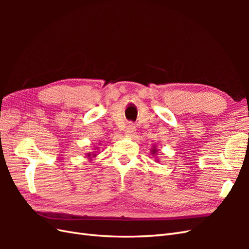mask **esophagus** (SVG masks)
I'll use <instances>...</instances> for the list:
<instances>
[{"label": "esophagus", "mask_w": 249, "mask_h": 249, "mask_svg": "<svg viewBox=\"0 0 249 249\" xmlns=\"http://www.w3.org/2000/svg\"><path fill=\"white\" fill-rule=\"evenodd\" d=\"M135 131H136V127H135V125L134 124H129L126 126L124 133H125V135H127V136H133V134L135 133Z\"/></svg>", "instance_id": "obj_1"}]
</instances>
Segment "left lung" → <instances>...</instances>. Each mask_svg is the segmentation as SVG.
Segmentation results:
<instances>
[{"label":"left lung","instance_id":"obj_1","mask_svg":"<svg viewBox=\"0 0 249 249\" xmlns=\"http://www.w3.org/2000/svg\"><path fill=\"white\" fill-rule=\"evenodd\" d=\"M152 153H153V155H156V154H157V148H156V146H154V148H152Z\"/></svg>","mask_w":249,"mask_h":249}]
</instances>
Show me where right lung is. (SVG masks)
Instances as JSON below:
<instances>
[{
  "label": "right lung",
  "mask_w": 249,
  "mask_h": 249,
  "mask_svg": "<svg viewBox=\"0 0 249 249\" xmlns=\"http://www.w3.org/2000/svg\"><path fill=\"white\" fill-rule=\"evenodd\" d=\"M95 156H96V154H93V155H91V154H89V153L87 154V158H89V159H91V157H92V158H94Z\"/></svg>",
  "instance_id": "add662e5"
}]
</instances>
